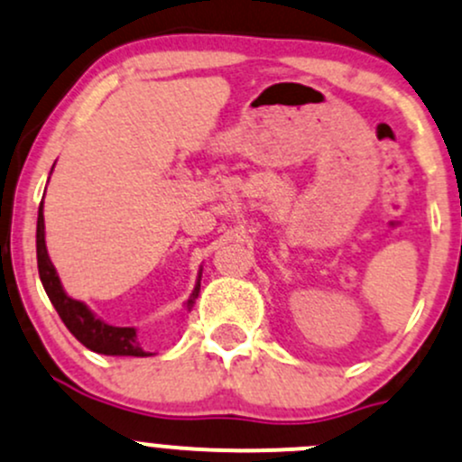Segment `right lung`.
<instances>
[{"label": "right lung", "instance_id": "right-lung-1", "mask_svg": "<svg viewBox=\"0 0 462 462\" xmlns=\"http://www.w3.org/2000/svg\"><path fill=\"white\" fill-rule=\"evenodd\" d=\"M37 269H40L42 284H44L46 293H49L51 302L60 313L61 322L69 327V331L82 342L84 346H88L90 351H97L104 356H146V351L142 349L140 342L135 340V329L133 327H113L106 325L104 320L95 318L88 311V307L84 302L73 300L64 293L61 289L60 278H57V271L53 263H51L49 254H46V242H44V213H37ZM199 293V284L193 291V296L189 298L187 307L191 309Z\"/></svg>", "mask_w": 462, "mask_h": 462}]
</instances>
